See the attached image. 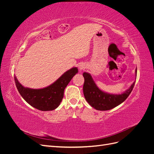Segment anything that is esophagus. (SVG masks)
Wrapping results in <instances>:
<instances>
[{"label":"esophagus","mask_w":154,"mask_h":154,"mask_svg":"<svg viewBox=\"0 0 154 154\" xmlns=\"http://www.w3.org/2000/svg\"><path fill=\"white\" fill-rule=\"evenodd\" d=\"M84 66H83V64H80L79 65V66H78V68H79V70H80V71H81L82 70H83V69H84Z\"/></svg>","instance_id":"obj_1"}]
</instances>
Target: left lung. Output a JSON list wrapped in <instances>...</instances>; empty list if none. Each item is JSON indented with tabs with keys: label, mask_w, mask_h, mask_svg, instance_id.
<instances>
[{
	"label": "left lung",
	"mask_w": 154,
	"mask_h": 154,
	"mask_svg": "<svg viewBox=\"0 0 154 154\" xmlns=\"http://www.w3.org/2000/svg\"><path fill=\"white\" fill-rule=\"evenodd\" d=\"M136 74L137 75V68ZM83 76L85 80L83 87L85 98L88 104L98 110H110L122 103L131 93L136 82H134L128 89L122 94H112L100 90L96 85L90 74L83 72Z\"/></svg>",
	"instance_id": "1"
}]
</instances>
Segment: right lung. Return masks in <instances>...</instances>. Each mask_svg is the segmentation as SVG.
Instances as JSON below:
<instances>
[{"label": "right lung", "mask_w": 154, "mask_h": 154, "mask_svg": "<svg viewBox=\"0 0 154 154\" xmlns=\"http://www.w3.org/2000/svg\"><path fill=\"white\" fill-rule=\"evenodd\" d=\"M78 72L77 67H73L49 86L40 89H33L23 87L15 76V85L21 96L34 108L48 111L56 109L63 97L64 90L72 77Z\"/></svg>", "instance_id": "right-lung-1"}]
</instances>
